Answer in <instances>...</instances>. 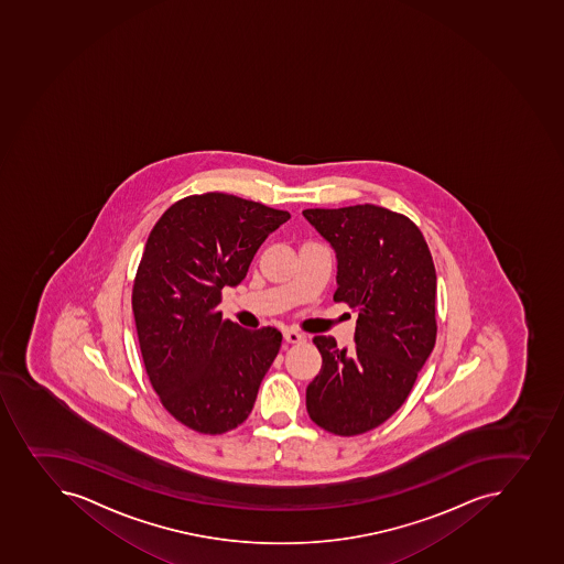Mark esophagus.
Returning <instances> with one entry per match:
<instances>
[{
    "label": "esophagus",
    "instance_id": "1",
    "mask_svg": "<svg viewBox=\"0 0 564 564\" xmlns=\"http://www.w3.org/2000/svg\"><path fill=\"white\" fill-rule=\"evenodd\" d=\"M283 338L286 344H303V341H305V336L297 333V330H292V328H286V330H284Z\"/></svg>",
    "mask_w": 564,
    "mask_h": 564
}]
</instances>
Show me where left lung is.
Returning a JSON list of instances; mask_svg holds the SVG:
<instances>
[{
  "instance_id": "left-lung-1",
  "label": "left lung",
  "mask_w": 564,
  "mask_h": 564,
  "mask_svg": "<svg viewBox=\"0 0 564 564\" xmlns=\"http://www.w3.org/2000/svg\"><path fill=\"white\" fill-rule=\"evenodd\" d=\"M303 217L336 253L334 301L358 311L352 349L314 338L323 365L306 411L328 433L361 435L402 408L435 347V264L419 226L391 209L358 204Z\"/></svg>"
}]
</instances>
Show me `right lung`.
Wrapping results in <instances>:
<instances>
[{
    "label": "right lung",
    "instance_id": "1",
    "mask_svg": "<svg viewBox=\"0 0 564 564\" xmlns=\"http://www.w3.org/2000/svg\"><path fill=\"white\" fill-rule=\"evenodd\" d=\"M289 212L236 195H192L153 226L133 284L140 352L162 405L189 430L220 435L252 411L280 352V330L223 319L237 286Z\"/></svg>",
    "mask_w": 564,
    "mask_h": 564
}]
</instances>
